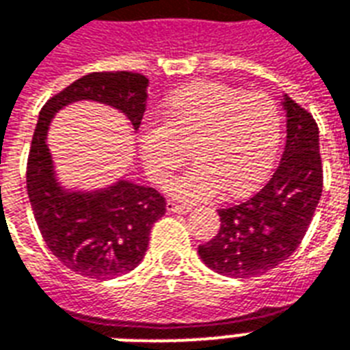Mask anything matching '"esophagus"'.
I'll return each instance as SVG.
<instances>
[{"mask_svg":"<svg viewBox=\"0 0 350 350\" xmlns=\"http://www.w3.org/2000/svg\"><path fill=\"white\" fill-rule=\"evenodd\" d=\"M167 211H169V213H180V215H185V213H189V211H191V207H187V205H181V204H176V202L169 200V202H167Z\"/></svg>","mask_w":350,"mask_h":350,"instance_id":"esophagus-1","label":"esophagus"}]
</instances>
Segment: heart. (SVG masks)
Segmentation results:
<instances>
[{"mask_svg": "<svg viewBox=\"0 0 350 350\" xmlns=\"http://www.w3.org/2000/svg\"><path fill=\"white\" fill-rule=\"evenodd\" d=\"M281 132V110L268 93L196 82L170 95L165 121L143 128L141 156L148 176L161 185L194 144L196 163L170 181L169 193L191 204L217 198L226 189L242 196L268 176Z\"/></svg>", "mask_w": 350, "mask_h": 350, "instance_id": "1", "label": "heart"}]
</instances>
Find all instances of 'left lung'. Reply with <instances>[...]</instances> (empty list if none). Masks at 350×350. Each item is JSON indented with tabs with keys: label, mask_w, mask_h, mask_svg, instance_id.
<instances>
[{
	"label": "left lung",
	"mask_w": 350,
	"mask_h": 350,
	"mask_svg": "<svg viewBox=\"0 0 350 350\" xmlns=\"http://www.w3.org/2000/svg\"><path fill=\"white\" fill-rule=\"evenodd\" d=\"M286 146L271 180L246 202L218 211L220 231L198 255L220 275H262L292 255L310 226L321 191L319 130L312 113L284 95Z\"/></svg>",
	"instance_id": "1"
}]
</instances>
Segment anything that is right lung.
<instances>
[{"label":"right lung","mask_w":350,"mask_h":350,"mask_svg":"<svg viewBox=\"0 0 350 350\" xmlns=\"http://www.w3.org/2000/svg\"><path fill=\"white\" fill-rule=\"evenodd\" d=\"M148 79L132 71L84 75L51 97L40 111L27 159V194L40 233L51 253L75 273L113 279L132 271L145 257L152 226L167 202L156 189L121 180L93 193H73L58 185L47 130L60 108L77 100L113 106L137 130L146 110Z\"/></svg>","instance_id":"1"}]
</instances>
